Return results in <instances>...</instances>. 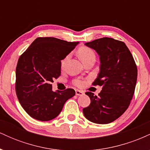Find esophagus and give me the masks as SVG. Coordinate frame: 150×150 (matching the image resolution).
I'll list each match as a JSON object with an SVG mask.
<instances>
[{
  "label": "esophagus",
  "instance_id": "esophagus-1",
  "mask_svg": "<svg viewBox=\"0 0 150 150\" xmlns=\"http://www.w3.org/2000/svg\"><path fill=\"white\" fill-rule=\"evenodd\" d=\"M75 94L77 96H82L84 94V92L80 90H75Z\"/></svg>",
  "mask_w": 150,
  "mask_h": 150
}]
</instances>
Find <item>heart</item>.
<instances>
[{"label":"heart","instance_id":"obj_1","mask_svg":"<svg viewBox=\"0 0 150 150\" xmlns=\"http://www.w3.org/2000/svg\"><path fill=\"white\" fill-rule=\"evenodd\" d=\"M77 54H78L79 57L80 58V59L82 60V61L84 63L85 62L88 61L90 59H93V58L95 59L96 57L94 51L91 48L87 47V46H82V47L79 48V49L77 50ZM68 58H69V56H66L62 60L61 63V68H64L67 61H68ZM73 83L74 85L77 86L78 87H81L84 85V82L82 80H80V79H76V80H73Z\"/></svg>","mask_w":150,"mask_h":150}]
</instances>
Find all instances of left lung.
<instances>
[{
  "label": "left lung",
  "mask_w": 150,
  "mask_h": 150,
  "mask_svg": "<svg viewBox=\"0 0 150 150\" xmlns=\"http://www.w3.org/2000/svg\"><path fill=\"white\" fill-rule=\"evenodd\" d=\"M85 45L97 51L100 57V73L92 85L102 87L98 96L85 94L91 103L83 108L89 121L106 124L114 121L128 108L135 93L137 65L125 43L113 38L103 37Z\"/></svg>",
  "instance_id": "obj_1"
}]
</instances>
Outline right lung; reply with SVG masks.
Wrapping results in <instances>:
<instances>
[{"mask_svg": "<svg viewBox=\"0 0 150 150\" xmlns=\"http://www.w3.org/2000/svg\"><path fill=\"white\" fill-rule=\"evenodd\" d=\"M78 42L54 37H38L19 58L15 91L22 108L31 117L48 121L58 116L65 101L75 96L68 88L53 92V79L61 75V61Z\"/></svg>", "mask_w": 150, "mask_h": 150, "instance_id": "1", "label": "right lung"}]
</instances>
